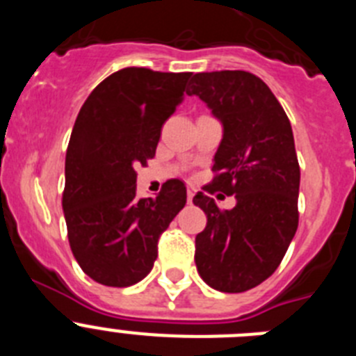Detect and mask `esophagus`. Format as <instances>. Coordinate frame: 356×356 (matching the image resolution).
<instances>
[{"label": "esophagus", "mask_w": 356, "mask_h": 356, "mask_svg": "<svg viewBox=\"0 0 356 356\" xmlns=\"http://www.w3.org/2000/svg\"><path fill=\"white\" fill-rule=\"evenodd\" d=\"M194 193H196V191H194L193 187H188V188H187V201H188V203H193Z\"/></svg>", "instance_id": "1"}]
</instances>
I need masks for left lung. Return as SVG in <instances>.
I'll return each instance as SVG.
<instances>
[{
	"label": "left lung",
	"mask_w": 356,
	"mask_h": 356,
	"mask_svg": "<svg viewBox=\"0 0 356 356\" xmlns=\"http://www.w3.org/2000/svg\"><path fill=\"white\" fill-rule=\"evenodd\" d=\"M187 94L222 124L216 176L193 200L207 213L196 235L197 273L216 291H250L276 271L298 229L300 163L291 121L271 89L246 71L197 72ZM217 190L236 196L234 209L215 205L209 194Z\"/></svg>",
	"instance_id": "8db88e82"
}]
</instances>
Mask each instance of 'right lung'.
Here are the masks:
<instances>
[{
  "mask_svg": "<svg viewBox=\"0 0 356 356\" xmlns=\"http://www.w3.org/2000/svg\"><path fill=\"white\" fill-rule=\"evenodd\" d=\"M191 72L127 67L97 85L80 108L62 194L69 246L102 285L130 287L153 269L159 237L187 203L184 181L137 196V172L155 156L163 122L184 99Z\"/></svg>",
  "mask_w": 356,
  "mask_h": 356,
  "instance_id": "1",
  "label": "right lung"
}]
</instances>
